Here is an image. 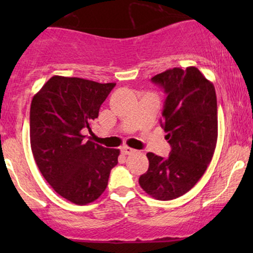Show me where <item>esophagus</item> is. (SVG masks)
<instances>
[{
	"label": "esophagus",
	"mask_w": 253,
	"mask_h": 253,
	"mask_svg": "<svg viewBox=\"0 0 253 253\" xmlns=\"http://www.w3.org/2000/svg\"><path fill=\"white\" fill-rule=\"evenodd\" d=\"M121 152H123L124 155H130V153L134 152V149H132V147H128L125 145V146L121 147Z\"/></svg>",
	"instance_id": "1"
}]
</instances>
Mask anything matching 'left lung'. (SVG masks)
<instances>
[{
    "mask_svg": "<svg viewBox=\"0 0 253 253\" xmlns=\"http://www.w3.org/2000/svg\"><path fill=\"white\" fill-rule=\"evenodd\" d=\"M151 80L168 95L161 124L171 152L168 158L147 153L149 170L139 184L153 199L169 201L189 191L211 162L217 140L216 94L195 66L169 69Z\"/></svg>",
    "mask_w": 253,
    "mask_h": 253,
    "instance_id": "left-lung-1",
    "label": "left lung"
}]
</instances>
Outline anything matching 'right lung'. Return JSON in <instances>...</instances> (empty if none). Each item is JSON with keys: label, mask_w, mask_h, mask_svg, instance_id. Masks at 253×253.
Returning <instances> with one entry per match:
<instances>
[{"label": "right lung", "mask_w": 253, "mask_h": 253, "mask_svg": "<svg viewBox=\"0 0 253 253\" xmlns=\"http://www.w3.org/2000/svg\"><path fill=\"white\" fill-rule=\"evenodd\" d=\"M115 83L53 76L33 96L30 138L34 161L57 194L83 206L102 195L120 150L86 140Z\"/></svg>", "instance_id": "1"}]
</instances>
